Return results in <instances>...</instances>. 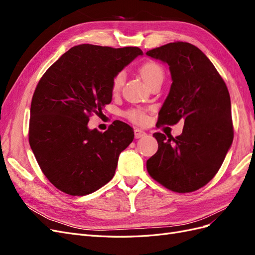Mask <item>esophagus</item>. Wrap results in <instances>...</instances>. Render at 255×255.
I'll use <instances>...</instances> for the list:
<instances>
[{"instance_id":"obj_1","label":"esophagus","mask_w":255,"mask_h":255,"mask_svg":"<svg viewBox=\"0 0 255 255\" xmlns=\"http://www.w3.org/2000/svg\"><path fill=\"white\" fill-rule=\"evenodd\" d=\"M134 135H135L136 139H138V138L143 137V136L145 135V132H144V130L140 129V128H136L134 129Z\"/></svg>"}]
</instances>
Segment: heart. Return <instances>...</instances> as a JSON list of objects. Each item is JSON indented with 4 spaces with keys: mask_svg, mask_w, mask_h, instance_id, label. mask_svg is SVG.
<instances>
[{
    "mask_svg": "<svg viewBox=\"0 0 255 255\" xmlns=\"http://www.w3.org/2000/svg\"><path fill=\"white\" fill-rule=\"evenodd\" d=\"M139 73L142 80L148 85L157 79L164 78L163 69L158 64L154 63V61H146V63H144L139 68ZM125 79L126 75L123 72H119L115 75L113 80V91L117 92L121 89L123 84H125ZM128 118L136 123H142L145 121V115L140 110H132L128 113Z\"/></svg>",
    "mask_w": 255,
    "mask_h": 255,
    "instance_id": "obj_1",
    "label": "heart"
}]
</instances>
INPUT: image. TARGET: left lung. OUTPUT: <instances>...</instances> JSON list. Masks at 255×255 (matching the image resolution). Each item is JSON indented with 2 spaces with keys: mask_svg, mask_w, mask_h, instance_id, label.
<instances>
[{
  "mask_svg": "<svg viewBox=\"0 0 255 255\" xmlns=\"http://www.w3.org/2000/svg\"><path fill=\"white\" fill-rule=\"evenodd\" d=\"M169 66L172 84L158 125L184 121L180 136H153L158 150L146 160L154 180L175 192L203 187L218 172L233 142L231 99L212 61L195 45L171 42L145 53Z\"/></svg>",
  "mask_w": 255,
  "mask_h": 255,
  "instance_id": "obj_1",
  "label": "left lung"
}]
</instances>
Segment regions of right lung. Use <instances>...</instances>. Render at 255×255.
I'll return each mask as SVG.
<instances>
[{
    "label": "right lung",
    "mask_w": 255,
    "mask_h": 255,
    "mask_svg": "<svg viewBox=\"0 0 255 255\" xmlns=\"http://www.w3.org/2000/svg\"><path fill=\"white\" fill-rule=\"evenodd\" d=\"M136 47L80 44L63 54L38 83L30 104L29 144L42 172L71 196L109 183L133 128L116 120L104 133L88 128L89 116L112 102L115 75L137 56Z\"/></svg>",
    "instance_id": "right-lung-1"
}]
</instances>
